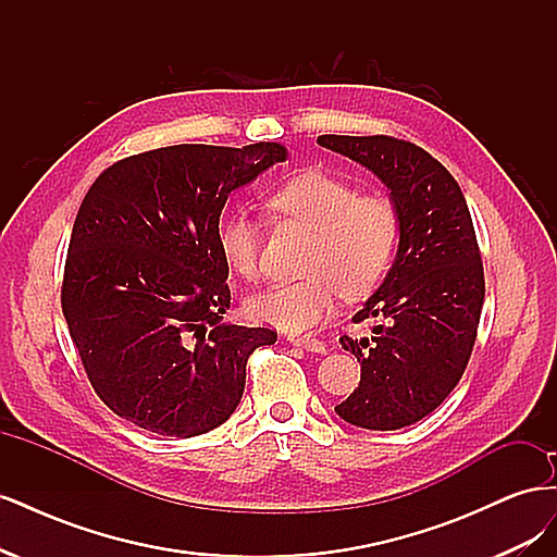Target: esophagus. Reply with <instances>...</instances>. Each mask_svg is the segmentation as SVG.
<instances>
[{
    "mask_svg": "<svg viewBox=\"0 0 557 557\" xmlns=\"http://www.w3.org/2000/svg\"><path fill=\"white\" fill-rule=\"evenodd\" d=\"M288 342H290L293 346H301V348L309 350V352H325V350H327L325 344L313 339V336H288Z\"/></svg>",
    "mask_w": 557,
    "mask_h": 557,
    "instance_id": "1",
    "label": "esophagus"
}]
</instances>
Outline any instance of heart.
Listing matches in <instances>:
<instances>
[{
  "mask_svg": "<svg viewBox=\"0 0 557 557\" xmlns=\"http://www.w3.org/2000/svg\"><path fill=\"white\" fill-rule=\"evenodd\" d=\"M269 207L313 230L307 278L269 285L248 297V315L283 332H305L330 315L336 299L364 297L383 281L393 262L399 221L383 195H356L352 185L323 172H301L269 197ZM218 248L244 278L258 276L260 230L237 211L218 227Z\"/></svg>",
  "mask_w": 557,
  "mask_h": 557,
  "instance_id": "b5f03b06",
  "label": "heart"
}]
</instances>
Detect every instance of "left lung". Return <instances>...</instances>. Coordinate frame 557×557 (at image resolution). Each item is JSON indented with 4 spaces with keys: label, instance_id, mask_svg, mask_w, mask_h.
Returning <instances> with one entry per match:
<instances>
[{
    "label": "left lung",
    "instance_id": "1",
    "mask_svg": "<svg viewBox=\"0 0 557 557\" xmlns=\"http://www.w3.org/2000/svg\"><path fill=\"white\" fill-rule=\"evenodd\" d=\"M318 144L372 172L399 221L393 267L352 318L379 325L339 339L362 374L334 411L364 430L407 428L450 395L476 342L485 281L474 223L458 181L416 144L383 134H323Z\"/></svg>",
    "mask_w": 557,
    "mask_h": 557
}]
</instances>
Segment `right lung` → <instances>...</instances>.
Returning a JSON list of instances; mask_svg holds the SVG:
<instances>
[{"instance_id":"add662e5","label":"right lung","mask_w":557,"mask_h":557,"mask_svg":"<svg viewBox=\"0 0 557 557\" xmlns=\"http://www.w3.org/2000/svg\"><path fill=\"white\" fill-rule=\"evenodd\" d=\"M285 158L276 141L178 144L115 162L92 183L66 250L62 313L115 416L188 440L239 407L248 356L276 332L223 320L230 267L218 223L230 193Z\"/></svg>"}]
</instances>
